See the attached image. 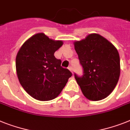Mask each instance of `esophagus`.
<instances>
[{
  "instance_id": "1",
  "label": "esophagus",
  "mask_w": 130,
  "mask_h": 130,
  "mask_svg": "<svg viewBox=\"0 0 130 130\" xmlns=\"http://www.w3.org/2000/svg\"><path fill=\"white\" fill-rule=\"evenodd\" d=\"M69 69L71 71V72L72 73H73V67H69Z\"/></svg>"
}]
</instances>
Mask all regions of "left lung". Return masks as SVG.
Returning a JSON list of instances; mask_svg holds the SVG:
<instances>
[{
    "label": "left lung",
    "mask_w": 130,
    "mask_h": 130,
    "mask_svg": "<svg viewBox=\"0 0 130 130\" xmlns=\"http://www.w3.org/2000/svg\"><path fill=\"white\" fill-rule=\"evenodd\" d=\"M83 75L75 78L85 96L90 100L105 99L113 91L120 74L118 52L106 38L91 34L75 42Z\"/></svg>",
    "instance_id": "left-lung-1"
}]
</instances>
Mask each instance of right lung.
I'll use <instances>...</instances> for the list:
<instances>
[{"label": "right lung", "instance_id": "add662e5", "mask_svg": "<svg viewBox=\"0 0 130 130\" xmlns=\"http://www.w3.org/2000/svg\"><path fill=\"white\" fill-rule=\"evenodd\" d=\"M63 41L51 40L43 33L35 34L22 45L16 58V73L22 87L38 100L55 99L72 76L61 66L54 53Z\"/></svg>", "mask_w": 130, "mask_h": 130}]
</instances>
